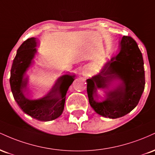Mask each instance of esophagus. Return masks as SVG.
I'll return each mask as SVG.
<instances>
[{
    "label": "esophagus",
    "instance_id": "34e87169",
    "mask_svg": "<svg viewBox=\"0 0 155 155\" xmlns=\"http://www.w3.org/2000/svg\"><path fill=\"white\" fill-rule=\"evenodd\" d=\"M82 74H83V76L87 75V71H84L82 72Z\"/></svg>",
    "mask_w": 155,
    "mask_h": 155
}]
</instances>
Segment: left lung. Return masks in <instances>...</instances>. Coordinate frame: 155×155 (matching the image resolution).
Returning a JSON list of instances; mask_svg holds the SVG:
<instances>
[{"label": "left lung", "instance_id": "8db88e82", "mask_svg": "<svg viewBox=\"0 0 155 155\" xmlns=\"http://www.w3.org/2000/svg\"><path fill=\"white\" fill-rule=\"evenodd\" d=\"M119 50L99 73L87 79L90 106L97 114L110 119L120 118L134 109L145 87L143 57L134 39L122 37ZM100 90L102 96L98 95Z\"/></svg>", "mask_w": 155, "mask_h": 155}]
</instances>
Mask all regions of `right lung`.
<instances>
[{"label":"right lung","mask_w":155,"mask_h":155,"mask_svg":"<svg viewBox=\"0 0 155 155\" xmlns=\"http://www.w3.org/2000/svg\"><path fill=\"white\" fill-rule=\"evenodd\" d=\"M35 38L27 39L17 49L11 69L10 86L14 98L25 113L43 122L54 120L63 113L65 95L75 75L64 74L59 76L50 90L35 98L28 95L29 76L28 68L37 53Z\"/></svg>","instance_id":"obj_1"}]
</instances>
